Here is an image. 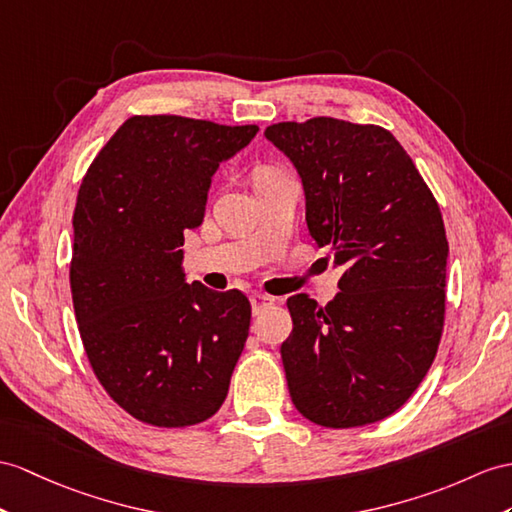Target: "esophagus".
I'll use <instances>...</instances> for the list:
<instances>
[{
    "label": "esophagus",
    "mask_w": 512,
    "mask_h": 512,
    "mask_svg": "<svg viewBox=\"0 0 512 512\" xmlns=\"http://www.w3.org/2000/svg\"><path fill=\"white\" fill-rule=\"evenodd\" d=\"M252 308H254V315H258V313H263L265 308H269V306H273V302H276V297H271V295H265V293H254L252 297Z\"/></svg>",
    "instance_id": "esophagus-1"
}]
</instances>
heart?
<instances>
[{
  "instance_id": "heart-1",
  "label": "heart",
  "mask_w": 512,
  "mask_h": 512,
  "mask_svg": "<svg viewBox=\"0 0 512 512\" xmlns=\"http://www.w3.org/2000/svg\"><path fill=\"white\" fill-rule=\"evenodd\" d=\"M271 171H273V169H260L258 176H265V173H271Z\"/></svg>"
}]
</instances>
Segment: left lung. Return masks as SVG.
I'll return each mask as SVG.
<instances>
[{
    "label": "left lung",
    "mask_w": 512,
    "mask_h": 512,
    "mask_svg": "<svg viewBox=\"0 0 512 512\" xmlns=\"http://www.w3.org/2000/svg\"><path fill=\"white\" fill-rule=\"evenodd\" d=\"M265 136L302 178L310 236L343 267L326 306L306 293L286 299L291 400L323 428L376 423L406 404L439 350L450 252L439 204L380 126L313 117Z\"/></svg>",
    "instance_id": "obj_1"
}]
</instances>
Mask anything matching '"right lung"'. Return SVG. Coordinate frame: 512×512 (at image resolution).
<instances>
[{"instance_id":"right-lung-1","label":"right lung","mask_w":512,"mask_h":512,"mask_svg":"<svg viewBox=\"0 0 512 512\" xmlns=\"http://www.w3.org/2000/svg\"><path fill=\"white\" fill-rule=\"evenodd\" d=\"M258 126L134 115L82 180L69 267L73 310L99 384L158 428L213 417L228 395L252 306L184 282V230L202 226L210 180Z\"/></svg>"}]
</instances>
